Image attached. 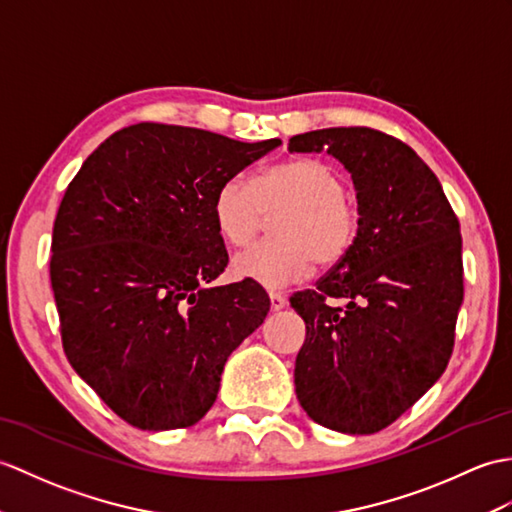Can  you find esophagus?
<instances>
[{"label":"esophagus","mask_w":512,"mask_h":512,"mask_svg":"<svg viewBox=\"0 0 512 512\" xmlns=\"http://www.w3.org/2000/svg\"><path fill=\"white\" fill-rule=\"evenodd\" d=\"M285 296L283 294H277V292H270V310L272 312H279V310H283L285 307Z\"/></svg>","instance_id":"esophagus-1"}]
</instances>
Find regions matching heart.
I'll return each instance as SVG.
<instances>
[{"label":"heart","instance_id":"1","mask_svg":"<svg viewBox=\"0 0 512 512\" xmlns=\"http://www.w3.org/2000/svg\"><path fill=\"white\" fill-rule=\"evenodd\" d=\"M336 168L320 159H288L259 174L253 185L235 174L213 196V220L224 242L244 246L264 213L285 209L272 224L275 242L248 246L231 261L233 275L277 290L312 270L331 268L351 253L360 235V207Z\"/></svg>","mask_w":512,"mask_h":512}]
</instances>
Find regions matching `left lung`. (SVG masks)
Listing matches in <instances>:
<instances>
[{
  "mask_svg": "<svg viewBox=\"0 0 512 512\" xmlns=\"http://www.w3.org/2000/svg\"><path fill=\"white\" fill-rule=\"evenodd\" d=\"M288 148L336 157L362 218L351 253L290 299L307 329L296 397L318 425L375 434L436 384L454 351L465 294L460 224L436 174L386 133L323 128L292 137Z\"/></svg>",
  "mask_w": 512,
  "mask_h": 512,
  "instance_id": "left-lung-1",
  "label": "left lung"
}]
</instances>
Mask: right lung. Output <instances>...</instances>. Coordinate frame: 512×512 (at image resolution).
<instances>
[{"instance_id": "right-lung-1", "label": "right lung", "mask_w": 512, "mask_h": 512, "mask_svg": "<svg viewBox=\"0 0 512 512\" xmlns=\"http://www.w3.org/2000/svg\"><path fill=\"white\" fill-rule=\"evenodd\" d=\"M277 146L144 122L95 148L67 187L50 259L63 349L139 430L198 423L229 355L264 323L259 283L211 285L229 264L213 196Z\"/></svg>"}]
</instances>
